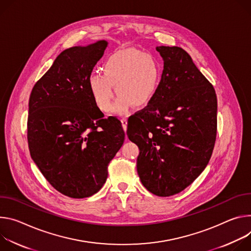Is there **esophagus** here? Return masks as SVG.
I'll use <instances>...</instances> for the list:
<instances>
[{
    "mask_svg": "<svg viewBox=\"0 0 251 251\" xmlns=\"http://www.w3.org/2000/svg\"><path fill=\"white\" fill-rule=\"evenodd\" d=\"M121 122H122V125H123L124 129L126 130V126H127V120H126V118H122V119H121Z\"/></svg>",
    "mask_w": 251,
    "mask_h": 251,
    "instance_id": "34e87169",
    "label": "esophagus"
}]
</instances>
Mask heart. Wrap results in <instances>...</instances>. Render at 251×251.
<instances>
[{"mask_svg":"<svg viewBox=\"0 0 251 251\" xmlns=\"http://www.w3.org/2000/svg\"><path fill=\"white\" fill-rule=\"evenodd\" d=\"M103 73H93L89 87L98 107L108 111L114 98V110L125 114L132 105L147 106L155 97L161 78V67L153 55L136 49L111 53L104 61Z\"/></svg>","mask_w":251,"mask_h":251,"instance_id":"b5f03b06","label":"heart"}]
</instances>
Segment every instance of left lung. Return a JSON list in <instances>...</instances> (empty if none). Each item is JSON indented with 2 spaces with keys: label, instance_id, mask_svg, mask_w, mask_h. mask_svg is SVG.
Masks as SVG:
<instances>
[{
  "label": "left lung",
  "instance_id": "obj_1",
  "mask_svg": "<svg viewBox=\"0 0 251 251\" xmlns=\"http://www.w3.org/2000/svg\"><path fill=\"white\" fill-rule=\"evenodd\" d=\"M163 71L154 99L128 119L127 136L140 149L144 186L171 197L204 171L216 138L217 99L211 83L178 47H156Z\"/></svg>",
  "mask_w": 251,
  "mask_h": 251
}]
</instances>
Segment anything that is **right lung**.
Listing matches in <instances>:
<instances>
[{
  "label": "right lung",
  "instance_id": "right-lung-1",
  "mask_svg": "<svg viewBox=\"0 0 251 251\" xmlns=\"http://www.w3.org/2000/svg\"><path fill=\"white\" fill-rule=\"evenodd\" d=\"M106 47L101 40L65 50L30 96L31 156L50 185L73 199L92 197L102 187L107 165L125 141L121 122L103 118L89 87Z\"/></svg>",
  "mask_w": 251,
  "mask_h": 251
}]
</instances>
